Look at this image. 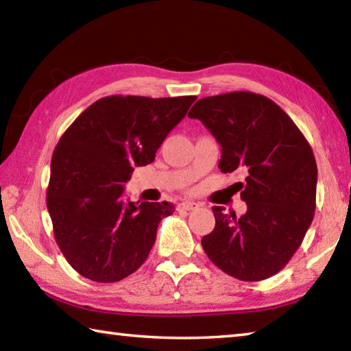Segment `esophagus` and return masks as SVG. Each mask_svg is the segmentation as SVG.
<instances>
[{"label": "esophagus", "mask_w": 351, "mask_h": 351, "mask_svg": "<svg viewBox=\"0 0 351 351\" xmlns=\"http://www.w3.org/2000/svg\"><path fill=\"white\" fill-rule=\"evenodd\" d=\"M199 204L198 203H193V201H184V203H180L176 206L178 212H186V210H195L198 209Z\"/></svg>", "instance_id": "1"}]
</instances>
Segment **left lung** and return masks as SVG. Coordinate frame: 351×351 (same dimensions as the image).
Segmentation results:
<instances>
[{
	"label": "left lung",
	"mask_w": 351,
	"mask_h": 351,
	"mask_svg": "<svg viewBox=\"0 0 351 351\" xmlns=\"http://www.w3.org/2000/svg\"><path fill=\"white\" fill-rule=\"evenodd\" d=\"M189 117L199 119L219 142L223 173H246L237 182L246 213L237 218L212 207L215 229L201 240L204 252L239 280L272 277L288 265L314 218L317 165L310 142L276 102L249 91L199 99Z\"/></svg>",
	"instance_id": "obj_1"
}]
</instances>
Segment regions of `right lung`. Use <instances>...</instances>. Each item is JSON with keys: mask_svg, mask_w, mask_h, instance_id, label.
<instances>
[{"mask_svg": "<svg viewBox=\"0 0 351 351\" xmlns=\"http://www.w3.org/2000/svg\"><path fill=\"white\" fill-rule=\"evenodd\" d=\"M197 96H106L88 106L56 145L46 206L54 237L80 276L112 283L141 268L175 206L123 201V184L154 154ZM139 203V201H138Z\"/></svg>", "mask_w": 351, "mask_h": 351, "instance_id": "obj_1", "label": "right lung"}]
</instances>
